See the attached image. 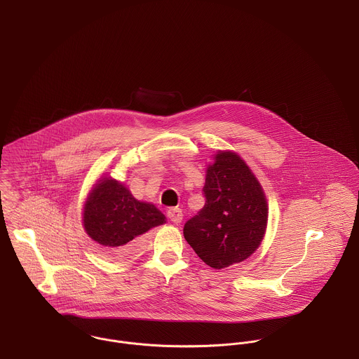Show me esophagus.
Wrapping results in <instances>:
<instances>
[{"label":"esophagus","mask_w":359,"mask_h":359,"mask_svg":"<svg viewBox=\"0 0 359 359\" xmlns=\"http://www.w3.org/2000/svg\"><path fill=\"white\" fill-rule=\"evenodd\" d=\"M167 217L174 224H180L182 221V218H184L182 211L180 208H168L167 210Z\"/></svg>","instance_id":"1"}]
</instances>
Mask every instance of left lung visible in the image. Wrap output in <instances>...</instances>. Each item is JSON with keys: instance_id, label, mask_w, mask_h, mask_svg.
Returning a JSON list of instances; mask_svg holds the SVG:
<instances>
[{"instance_id": "left-lung-1", "label": "left lung", "mask_w": 359, "mask_h": 359, "mask_svg": "<svg viewBox=\"0 0 359 359\" xmlns=\"http://www.w3.org/2000/svg\"><path fill=\"white\" fill-rule=\"evenodd\" d=\"M204 207L187 221L184 237L214 269L247 259L259 247L267 225L261 184L233 152H219L207 167Z\"/></svg>"}]
</instances>
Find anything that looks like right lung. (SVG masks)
I'll use <instances>...</instances> for the list:
<instances>
[{
	"label": "right lung",
	"instance_id": "right-lung-1",
	"mask_svg": "<svg viewBox=\"0 0 359 359\" xmlns=\"http://www.w3.org/2000/svg\"><path fill=\"white\" fill-rule=\"evenodd\" d=\"M164 219L154 204L135 200L128 188L111 178L98 182L83 211L86 233L115 259L134 255L141 236L164 224Z\"/></svg>",
	"mask_w": 359,
	"mask_h": 359
}]
</instances>
